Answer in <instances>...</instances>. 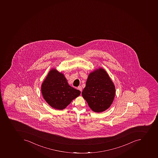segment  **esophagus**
<instances>
[{
    "label": "esophagus",
    "mask_w": 158,
    "mask_h": 158,
    "mask_svg": "<svg viewBox=\"0 0 158 158\" xmlns=\"http://www.w3.org/2000/svg\"><path fill=\"white\" fill-rule=\"evenodd\" d=\"M78 88V89L81 91H81H82V87H81V86H78V88Z\"/></svg>",
    "instance_id": "34e87169"
}]
</instances>
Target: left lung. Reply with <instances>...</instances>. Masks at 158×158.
<instances>
[{
    "label": "left lung",
    "instance_id": "left-lung-1",
    "mask_svg": "<svg viewBox=\"0 0 158 158\" xmlns=\"http://www.w3.org/2000/svg\"><path fill=\"white\" fill-rule=\"evenodd\" d=\"M114 95L115 87L106 71L100 68L90 73L82 96L92 111L100 113L106 110Z\"/></svg>",
    "mask_w": 158,
    "mask_h": 158
}]
</instances>
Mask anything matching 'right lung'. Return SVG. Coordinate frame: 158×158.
Wrapping results in <instances>:
<instances>
[{"label":"right lung","mask_w":158,"mask_h":158,"mask_svg":"<svg viewBox=\"0 0 158 158\" xmlns=\"http://www.w3.org/2000/svg\"><path fill=\"white\" fill-rule=\"evenodd\" d=\"M41 92L50 106L60 110L81 94V91L71 87L63 74L55 69L49 72L41 85Z\"/></svg>","instance_id":"1"}]
</instances>
